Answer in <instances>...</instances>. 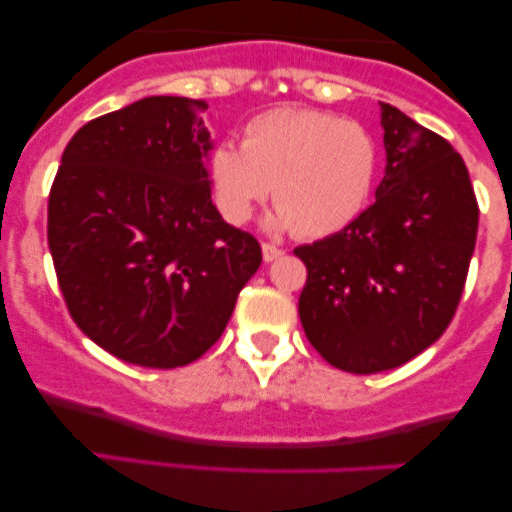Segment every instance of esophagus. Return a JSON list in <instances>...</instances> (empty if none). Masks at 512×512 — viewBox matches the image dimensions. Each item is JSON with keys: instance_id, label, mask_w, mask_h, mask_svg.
<instances>
[{"instance_id": "obj_1", "label": "esophagus", "mask_w": 512, "mask_h": 512, "mask_svg": "<svg viewBox=\"0 0 512 512\" xmlns=\"http://www.w3.org/2000/svg\"><path fill=\"white\" fill-rule=\"evenodd\" d=\"M281 255H284V250L274 248V245H269V243H264V245H262V257H264V262H274V260H279Z\"/></svg>"}]
</instances>
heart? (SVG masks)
Returning <instances> with one entry per match:
<instances>
[{
    "mask_svg": "<svg viewBox=\"0 0 512 512\" xmlns=\"http://www.w3.org/2000/svg\"><path fill=\"white\" fill-rule=\"evenodd\" d=\"M219 214L233 226L272 190V231L327 238L366 209L378 178V142L354 120L310 108H274L245 127L243 144L221 142L209 156Z\"/></svg>",
    "mask_w": 512,
    "mask_h": 512,
    "instance_id": "heart-1",
    "label": "heart"
}]
</instances>
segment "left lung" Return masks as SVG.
Wrapping results in <instances>:
<instances>
[{
    "label": "left lung",
    "mask_w": 512,
    "mask_h": 512,
    "mask_svg": "<svg viewBox=\"0 0 512 512\" xmlns=\"http://www.w3.org/2000/svg\"><path fill=\"white\" fill-rule=\"evenodd\" d=\"M385 175L344 231L301 245L298 315L308 342L346 373L392 370L450 325L477 243L467 166L443 137L380 103Z\"/></svg>",
    "instance_id": "left-lung-1"
}]
</instances>
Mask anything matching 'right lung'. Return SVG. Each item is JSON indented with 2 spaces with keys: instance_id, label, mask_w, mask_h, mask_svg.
Returning <instances> with one entry per match:
<instances>
[{
  "instance_id": "right-lung-1",
  "label": "right lung",
  "mask_w": 512,
  "mask_h": 512,
  "mask_svg": "<svg viewBox=\"0 0 512 512\" xmlns=\"http://www.w3.org/2000/svg\"><path fill=\"white\" fill-rule=\"evenodd\" d=\"M204 101L149 96L74 134L48 202L69 313L122 361L178 368L216 344L260 269L250 233L211 202Z\"/></svg>"
}]
</instances>
